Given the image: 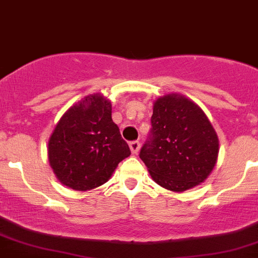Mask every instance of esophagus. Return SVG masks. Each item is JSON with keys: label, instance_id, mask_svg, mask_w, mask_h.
I'll list each match as a JSON object with an SVG mask.
<instances>
[{"label": "esophagus", "instance_id": "esophagus-1", "mask_svg": "<svg viewBox=\"0 0 258 258\" xmlns=\"http://www.w3.org/2000/svg\"><path fill=\"white\" fill-rule=\"evenodd\" d=\"M129 148L132 150L133 154H138L139 153V149H140V143L138 140H133V142L129 143Z\"/></svg>", "mask_w": 258, "mask_h": 258}]
</instances>
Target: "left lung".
<instances>
[{
  "mask_svg": "<svg viewBox=\"0 0 258 258\" xmlns=\"http://www.w3.org/2000/svg\"><path fill=\"white\" fill-rule=\"evenodd\" d=\"M219 154V139L204 111L179 94L154 103L151 129L140 149L156 184L182 192L205 181Z\"/></svg>",
  "mask_w": 258,
  "mask_h": 258,
  "instance_id": "8db88e82",
  "label": "left lung"
}]
</instances>
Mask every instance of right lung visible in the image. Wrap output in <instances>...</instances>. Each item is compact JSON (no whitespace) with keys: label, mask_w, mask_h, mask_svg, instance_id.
Here are the masks:
<instances>
[{"label":"right lung","mask_w":258,"mask_h":258,"mask_svg":"<svg viewBox=\"0 0 258 258\" xmlns=\"http://www.w3.org/2000/svg\"><path fill=\"white\" fill-rule=\"evenodd\" d=\"M130 155L129 145L111 120V104L92 94L63 114L48 142L49 164L66 186L87 191L109 180Z\"/></svg>","instance_id":"1"}]
</instances>
